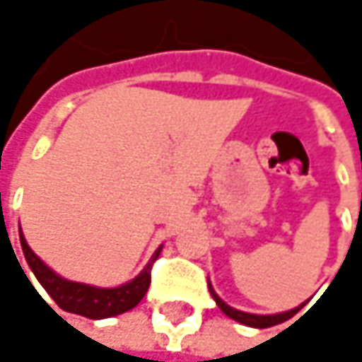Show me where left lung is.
<instances>
[{"instance_id": "left-lung-1", "label": "left lung", "mask_w": 362, "mask_h": 362, "mask_svg": "<svg viewBox=\"0 0 362 362\" xmlns=\"http://www.w3.org/2000/svg\"><path fill=\"white\" fill-rule=\"evenodd\" d=\"M207 287H209V293H211V298L216 300V304H218V308L226 315V317H230V319H235V321H239V323H243V325L247 327H257V329H264V327H272V325H279V323H285L287 319H291L302 306H298V308H293V310H287V313H279V315H252V313H243V310H237V308H233V306H228L226 302H222V298L214 291V287H211V283H207Z\"/></svg>"}]
</instances>
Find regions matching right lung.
<instances>
[{
    "label": "right lung",
    "instance_id": "right-lung-1",
    "mask_svg": "<svg viewBox=\"0 0 362 362\" xmlns=\"http://www.w3.org/2000/svg\"><path fill=\"white\" fill-rule=\"evenodd\" d=\"M21 245H23V253L27 257L29 268L33 270L41 287L49 293V298L62 310L73 313V315H81L88 319H109V317L123 315V313L132 310L134 306H138L140 300L144 298V293L148 291L153 262L159 257V253L163 250V245L157 247V252L153 253V257L148 259V264L144 266V270L136 279H132L129 283H123L119 287L105 289V287L66 281L60 274H56L33 253V250L29 247V243L23 237V230H21Z\"/></svg>",
    "mask_w": 362,
    "mask_h": 362
}]
</instances>
